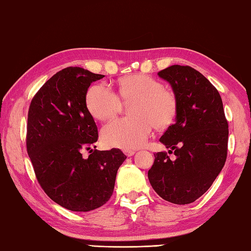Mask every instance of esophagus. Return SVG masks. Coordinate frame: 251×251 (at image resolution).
<instances>
[{"label":"esophagus","instance_id":"1","mask_svg":"<svg viewBox=\"0 0 251 251\" xmlns=\"http://www.w3.org/2000/svg\"><path fill=\"white\" fill-rule=\"evenodd\" d=\"M134 151H131V150H126L125 151V154L127 156V157H131V156L134 155Z\"/></svg>","mask_w":251,"mask_h":251}]
</instances>
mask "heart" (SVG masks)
I'll use <instances>...</instances> for the list:
<instances>
[{"mask_svg":"<svg viewBox=\"0 0 251 251\" xmlns=\"http://www.w3.org/2000/svg\"><path fill=\"white\" fill-rule=\"evenodd\" d=\"M118 92L122 100H134L129 107L132 117L118 118L102 126V142L110 148L138 149L149 139L153 125L157 129H164L176 116L175 94L149 75L134 74L122 78ZM86 106L95 119L105 120L120 110L121 100L110 87L100 83L88 89Z\"/></svg>","mask_w":251,"mask_h":251,"instance_id":"obj_1","label":"heart"}]
</instances>
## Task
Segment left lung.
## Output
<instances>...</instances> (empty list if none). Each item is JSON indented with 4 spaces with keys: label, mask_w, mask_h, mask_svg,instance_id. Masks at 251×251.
<instances>
[{
    "label": "left lung",
    "mask_w": 251,
    "mask_h": 251,
    "mask_svg": "<svg viewBox=\"0 0 251 251\" xmlns=\"http://www.w3.org/2000/svg\"><path fill=\"white\" fill-rule=\"evenodd\" d=\"M177 99L175 124L159 141L175 154H154L149 180L155 192L175 204H189L205 193L224 167L228 125L223 102L209 79L188 65H172L157 73Z\"/></svg>",
    "instance_id": "1"
}]
</instances>
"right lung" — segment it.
<instances>
[{"instance_id":"right-lung-1","label":"right lung","mask_w":251,"mask_h":251,"mask_svg":"<svg viewBox=\"0 0 251 251\" xmlns=\"http://www.w3.org/2000/svg\"><path fill=\"white\" fill-rule=\"evenodd\" d=\"M103 76L83 68L63 69L42 85L28 111L27 153L37 180L52 201L70 211L105 204L126 158L119 149L92 150L98 130L86 94ZM85 149L91 151L87 159L82 157Z\"/></svg>"}]
</instances>
